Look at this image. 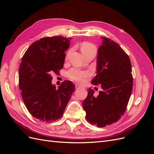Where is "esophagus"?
Instances as JSON below:
<instances>
[{"label": "esophagus", "mask_w": 154, "mask_h": 154, "mask_svg": "<svg viewBox=\"0 0 154 154\" xmlns=\"http://www.w3.org/2000/svg\"><path fill=\"white\" fill-rule=\"evenodd\" d=\"M75 87H76V88H80V85H79L78 84H76Z\"/></svg>", "instance_id": "esophagus-1"}]
</instances>
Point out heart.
Instances as JSON below:
<instances>
[{"label": "heart", "instance_id": "heart-1", "mask_svg": "<svg viewBox=\"0 0 154 154\" xmlns=\"http://www.w3.org/2000/svg\"><path fill=\"white\" fill-rule=\"evenodd\" d=\"M94 48L91 44L88 42L83 43L81 45V51L82 52H85L87 51L90 50L91 49ZM90 75L89 72L88 71H82L76 69H72L71 71H69L67 73V76L72 80H76L77 82H82L83 79L88 77Z\"/></svg>", "mask_w": 154, "mask_h": 154}]
</instances>
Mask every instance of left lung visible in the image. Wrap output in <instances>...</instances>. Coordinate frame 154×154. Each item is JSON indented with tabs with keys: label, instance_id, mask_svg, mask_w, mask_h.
Returning <instances> with one entry per match:
<instances>
[{
	"label": "left lung",
	"instance_id": "8db88e82",
	"mask_svg": "<svg viewBox=\"0 0 154 154\" xmlns=\"http://www.w3.org/2000/svg\"><path fill=\"white\" fill-rule=\"evenodd\" d=\"M101 38L97 50V74L91 83L100 85L102 91L95 97L94 90L89 88L83 102L87 121L97 127L112 125L120 119L127 109L133 87L128 54L114 41Z\"/></svg>",
	"mask_w": 154,
	"mask_h": 154
}]
</instances>
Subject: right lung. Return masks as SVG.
Listing matches in <instances>:
<instances>
[{
    "instance_id": "right-lung-1",
    "label": "right lung",
    "mask_w": 154,
    "mask_h": 154,
    "mask_svg": "<svg viewBox=\"0 0 154 154\" xmlns=\"http://www.w3.org/2000/svg\"><path fill=\"white\" fill-rule=\"evenodd\" d=\"M71 38L44 37L32 43L22 58L18 82L22 100L29 112L42 122L62 118L75 85L65 80L58 88L53 85L51 74L63 67Z\"/></svg>"
}]
</instances>
